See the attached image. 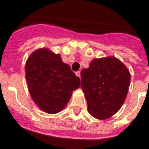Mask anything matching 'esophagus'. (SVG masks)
<instances>
[{
	"label": "esophagus",
	"mask_w": 149,
	"mask_h": 149,
	"mask_svg": "<svg viewBox=\"0 0 149 149\" xmlns=\"http://www.w3.org/2000/svg\"><path fill=\"white\" fill-rule=\"evenodd\" d=\"M75 73H76V76H77V77H81V72L77 71V72H76Z\"/></svg>",
	"instance_id": "obj_1"
}]
</instances>
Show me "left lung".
<instances>
[{
    "label": "left lung",
    "mask_w": 149,
    "mask_h": 149,
    "mask_svg": "<svg viewBox=\"0 0 149 149\" xmlns=\"http://www.w3.org/2000/svg\"><path fill=\"white\" fill-rule=\"evenodd\" d=\"M81 88L93 117L105 120L118 112L127 97L130 72L113 56L94 59L81 72Z\"/></svg>",
    "instance_id": "left-lung-1"
}]
</instances>
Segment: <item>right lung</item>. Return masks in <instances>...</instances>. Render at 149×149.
Masks as SVG:
<instances>
[{"label":"right lung","mask_w":149,"mask_h":149,"mask_svg":"<svg viewBox=\"0 0 149 149\" xmlns=\"http://www.w3.org/2000/svg\"><path fill=\"white\" fill-rule=\"evenodd\" d=\"M25 77L31 97L44 112H61L70 100L81 80L62 61L59 54L48 49L34 51L25 64Z\"/></svg>","instance_id":"add662e5"}]
</instances>
